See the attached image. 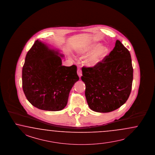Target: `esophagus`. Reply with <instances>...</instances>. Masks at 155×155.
<instances>
[{
	"instance_id": "obj_1",
	"label": "esophagus",
	"mask_w": 155,
	"mask_h": 155,
	"mask_svg": "<svg viewBox=\"0 0 155 155\" xmlns=\"http://www.w3.org/2000/svg\"><path fill=\"white\" fill-rule=\"evenodd\" d=\"M77 73H78V76L80 78V77L81 76V75H82V71H81V70H80V68H78V69Z\"/></svg>"
}]
</instances>
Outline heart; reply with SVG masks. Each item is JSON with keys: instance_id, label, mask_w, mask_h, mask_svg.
Listing matches in <instances>:
<instances>
[{"instance_id": "b5f03b06", "label": "heart", "mask_w": 155, "mask_h": 155, "mask_svg": "<svg viewBox=\"0 0 155 155\" xmlns=\"http://www.w3.org/2000/svg\"><path fill=\"white\" fill-rule=\"evenodd\" d=\"M91 53V54L86 60V64L90 67H94L105 58L108 53V48L105 45H99L97 43H92L80 47L78 50L79 54L84 56Z\"/></svg>"}]
</instances>
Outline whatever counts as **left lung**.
Listing matches in <instances>:
<instances>
[{
	"label": "left lung",
	"instance_id": "left-lung-1",
	"mask_svg": "<svg viewBox=\"0 0 155 155\" xmlns=\"http://www.w3.org/2000/svg\"><path fill=\"white\" fill-rule=\"evenodd\" d=\"M88 106L97 112H110L123 105L130 96L133 67L130 51L119 40L110 54L94 67L82 68Z\"/></svg>",
	"mask_w": 155,
	"mask_h": 155
}]
</instances>
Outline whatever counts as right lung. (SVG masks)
<instances>
[{
  "mask_svg": "<svg viewBox=\"0 0 155 155\" xmlns=\"http://www.w3.org/2000/svg\"><path fill=\"white\" fill-rule=\"evenodd\" d=\"M59 54L37 40L25 56L23 90L27 99L38 109L58 111L64 108L70 91L79 79L77 67L61 65Z\"/></svg>",
  "mask_w": 155,
  "mask_h": 155,
  "instance_id": "right-lung-1",
  "label": "right lung"
}]
</instances>
